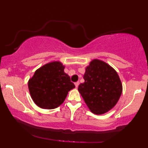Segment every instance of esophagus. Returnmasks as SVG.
Segmentation results:
<instances>
[{"instance_id":"34e87169","label":"esophagus","mask_w":148,"mask_h":148,"mask_svg":"<svg viewBox=\"0 0 148 148\" xmlns=\"http://www.w3.org/2000/svg\"><path fill=\"white\" fill-rule=\"evenodd\" d=\"M79 82H77L75 83V86L76 88H77V87L79 86Z\"/></svg>"}]
</instances>
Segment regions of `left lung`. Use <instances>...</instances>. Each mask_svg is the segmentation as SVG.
I'll return each instance as SVG.
<instances>
[{"label":"left lung","instance_id":"left-lung-1","mask_svg":"<svg viewBox=\"0 0 148 148\" xmlns=\"http://www.w3.org/2000/svg\"><path fill=\"white\" fill-rule=\"evenodd\" d=\"M85 82L78 90L93 113L102 114L112 108L118 102L123 87L117 73L106 62L93 60L87 66Z\"/></svg>","mask_w":148,"mask_h":148}]
</instances>
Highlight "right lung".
Wrapping results in <instances>:
<instances>
[{"mask_svg":"<svg viewBox=\"0 0 148 148\" xmlns=\"http://www.w3.org/2000/svg\"><path fill=\"white\" fill-rule=\"evenodd\" d=\"M64 68L60 62H50L36 71L29 80L30 95L40 108H57L63 103L69 91L75 87Z\"/></svg>","mask_w":148,"mask_h":148,"instance_id":"1","label":"right lung"}]
</instances>
